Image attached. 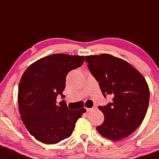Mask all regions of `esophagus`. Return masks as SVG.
<instances>
[{"label": "esophagus", "instance_id": "1", "mask_svg": "<svg viewBox=\"0 0 159 159\" xmlns=\"http://www.w3.org/2000/svg\"><path fill=\"white\" fill-rule=\"evenodd\" d=\"M86 110H87V112H89V111L95 110V107H92V108H87V109H86Z\"/></svg>", "mask_w": 159, "mask_h": 159}]
</instances>
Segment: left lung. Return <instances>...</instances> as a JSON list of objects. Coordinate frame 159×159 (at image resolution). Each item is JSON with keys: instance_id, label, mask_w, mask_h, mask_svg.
<instances>
[{"instance_id": "1", "label": "left lung", "mask_w": 159, "mask_h": 159, "mask_svg": "<svg viewBox=\"0 0 159 159\" xmlns=\"http://www.w3.org/2000/svg\"><path fill=\"white\" fill-rule=\"evenodd\" d=\"M85 60L103 95L113 97L111 103L98 107L104 121L96 127L97 131L112 141L127 137L146 116L150 100L146 80L131 64L111 55H89Z\"/></svg>"}]
</instances>
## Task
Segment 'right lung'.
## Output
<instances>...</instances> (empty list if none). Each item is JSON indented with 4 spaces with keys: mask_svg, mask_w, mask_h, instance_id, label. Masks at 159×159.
<instances>
[{
    "mask_svg": "<svg viewBox=\"0 0 159 159\" xmlns=\"http://www.w3.org/2000/svg\"><path fill=\"white\" fill-rule=\"evenodd\" d=\"M84 56L54 54L30 65L19 83L18 101L25 127L38 141L54 144L72 135L84 108L70 110L56 104L58 95L64 98L69 72L79 67Z\"/></svg>",
    "mask_w": 159,
    "mask_h": 159,
    "instance_id": "obj_1",
    "label": "right lung"
}]
</instances>
